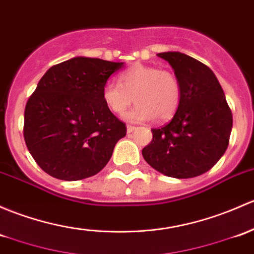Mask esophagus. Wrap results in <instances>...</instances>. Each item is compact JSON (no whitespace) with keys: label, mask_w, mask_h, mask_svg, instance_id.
I'll return each mask as SVG.
<instances>
[{"label":"esophagus","mask_w":254,"mask_h":254,"mask_svg":"<svg viewBox=\"0 0 254 254\" xmlns=\"http://www.w3.org/2000/svg\"><path fill=\"white\" fill-rule=\"evenodd\" d=\"M136 129V127H132V125H127V132H132Z\"/></svg>","instance_id":"1"}]
</instances>
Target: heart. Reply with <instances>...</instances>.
<instances>
[{
    "label": "heart",
    "mask_w": 254,
    "mask_h": 254,
    "mask_svg": "<svg viewBox=\"0 0 254 254\" xmlns=\"http://www.w3.org/2000/svg\"><path fill=\"white\" fill-rule=\"evenodd\" d=\"M107 108L122 116L136 102L125 118L130 122L156 119L165 122L175 116L181 101L180 80L170 70L135 64L119 75V84L107 82L102 89Z\"/></svg>",
    "instance_id": "obj_1"
}]
</instances>
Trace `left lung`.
<instances>
[{"label": "left lung", "instance_id": "obj_1", "mask_svg": "<svg viewBox=\"0 0 254 254\" xmlns=\"http://www.w3.org/2000/svg\"><path fill=\"white\" fill-rule=\"evenodd\" d=\"M158 57L173 66L180 80L181 101L167 125L152 129L153 137L142 156L170 178L202 175L228 148L233 113L217 76L205 64L181 52H163Z\"/></svg>", "mask_w": 254, "mask_h": 254}]
</instances>
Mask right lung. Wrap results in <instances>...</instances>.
<instances>
[{"label":"right lung","instance_id":"1","mask_svg":"<svg viewBox=\"0 0 254 254\" xmlns=\"http://www.w3.org/2000/svg\"><path fill=\"white\" fill-rule=\"evenodd\" d=\"M124 63L75 57L51 66L24 111L26 147L45 173L66 181L97 174L127 125L102 100V89Z\"/></svg>","mask_w":254,"mask_h":254}]
</instances>
